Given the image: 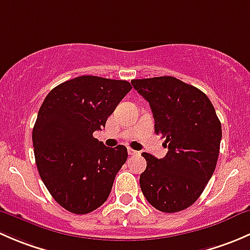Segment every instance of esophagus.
Returning a JSON list of instances; mask_svg holds the SVG:
<instances>
[{"mask_svg":"<svg viewBox=\"0 0 250 250\" xmlns=\"http://www.w3.org/2000/svg\"><path fill=\"white\" fill-rule=\"evenodd\" d=\"M128 153H129L130 156H134V155H139V151H135V150H133V148H130V147H128Z\"/></svg>","mask_w":250,"mask_h":250,"instance_id":"34e87169","label":"esophagus"}]
</instances>
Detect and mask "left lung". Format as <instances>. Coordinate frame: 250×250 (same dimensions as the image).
<instances>
[{
	"instance_id": "1",
	"label": "left lung",
	"mask_w": 250,
	"mask_h": 250,
	"mask_svg": "<svg viewBox=\"0 0 250 250\" xmlns=\"http://www.w3.org/2000/svg\"><path fill=\"white\" fill-rule=\"evenodd\" d=\"M147 100L155 133L165 138L167 155L158 160L143 152L146 169L140 188L147 202L163 213H176L197 201L218 162L221 123L209 98L172 76L133 80Z\"/></svg>"
}]
</instances>
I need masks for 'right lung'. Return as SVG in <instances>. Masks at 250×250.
Segmentation results:
<instances>
[{
	"instance_id": "obj_1",
	"label": "right lung",
	"mask_w": 250,
	"mask_h": 250,
	"mask_svg": "<svg viewBox=\"0 0 250 250\" xmlns=\"http://www.w3.org/2000/svg\"><path fill=\"white\" fill-rule=\"evenodd\" d=\"M132 85L122 80L80 76L53 88L32 129L40 176L52 197L74 214H87L109 197L127 147H106L93 137L105 127Z\"/></svg>"
}]
</instances>
